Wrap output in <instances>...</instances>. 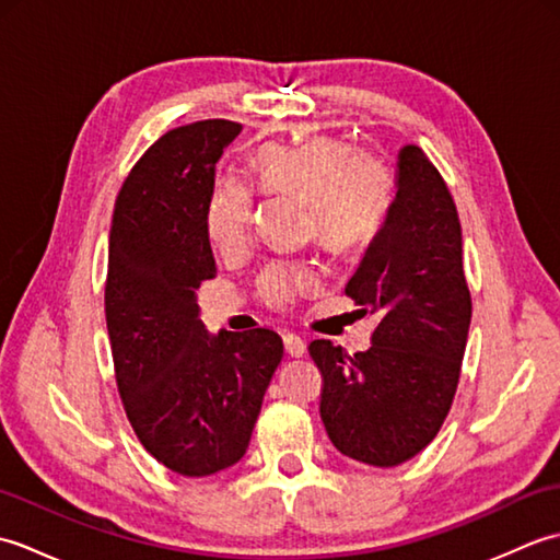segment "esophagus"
I'll list each match as a JSON object with an SVG mask.
<instances>
[{"instance_id": "1", "label": "esophagus", "mask_w": 560, "mask_h": 560, "mask_svg": "<svg viewBox=\"0 0 560 560\" xmlns=\"http://www.w3.org/2000/svg\"><path fill=\"white\" fill-rule=\"evenodd\" d=\"M283 347H287V353L293 355V359H301V355L305 353V341L299 335H293V331L283 335Z\"/></svg>"}]
</instances>
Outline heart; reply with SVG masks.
Returning a JSON list of instances; mask_svg holds the SVG:
<instances>
[{"mask_svg": "<svg viewBox=\"0 0 560 560\" xmlns=\"http://www.w3.org/2000/svg\"><path fill=\"white\" fill-rule=\"evenodd\" d=\"M259 183L269 192L291 189L311 199V225L335 249L371 243L395 201V173L383 159L359 156L349 141L317 137L303 144H267L257 151ZM255 192L243 175L217 180L207 205L209 237L223 253L243 247L253 225ZM311 265L273 259L261 269L257 291L269 305L293 301L315 283Z\"/></svg>", "mask_w": 560, "mask_h": 560, "instance_id": "1", "label": "heart"}]
</instances>
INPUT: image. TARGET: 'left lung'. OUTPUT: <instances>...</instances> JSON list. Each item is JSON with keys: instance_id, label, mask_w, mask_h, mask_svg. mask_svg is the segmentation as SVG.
Instances as JSON below:
<instances>
[{"instance_id": "1", "label": "left lung", "mask_w": 560, "mask_h": 560, "mask_svg": "<svg viewBox=\"0 0 560 560\" xmlns=\"http://www.w3.org/2000/svg\"><path fill=\"white\" fill-rule=\"evenodd\" d=\"M347 295L377 327L371 349L353 355L329 339L307 347L323 373L319 416L341 455L397 467L443 425L471 323L457 207L416 144L399 151L395 201Z\"/></svg>"}]
</instances>
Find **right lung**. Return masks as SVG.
Masks as SVG:
<instances>
[{
  "label": "right lung",
  "instance_id": "right-lung-1",
  "mask_svg": "<svg viewBox=\"0 0 560 560\" xmlns=\"http://www.w3.org/2000/svg\"><path fill=\"white\" fill-rule=\"evenodd\" d=\"M241 129L205 120L163 135L127 175L110 225L105 319L117 389L141 445L183 477L245 455L283 355L277 331L209 335L199 319V283L217 277L207 205Z\"/></svg>",
  "mask_w": 560,
  "mask_h": 560
}]
</instances>
